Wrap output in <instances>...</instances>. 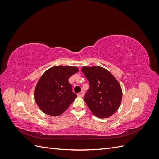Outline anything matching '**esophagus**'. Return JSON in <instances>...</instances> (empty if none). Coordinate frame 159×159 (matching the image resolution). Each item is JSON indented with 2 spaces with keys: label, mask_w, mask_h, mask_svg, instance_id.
I'll return each mask as SVG.
<instances>
[{
  "label": "esophagus",
  "mask_w": 159,
  "mask_h": 159,
  "mask_svg": "<svg viewBox=\"0 0 159 159\" xmlns=\"http://www.w3.org/2000/svg\"><path fill=\"white\" fill-rule=\"evenodd\" d=\"M84 95V91H81L80 93H79L78 94V97H83Z\"/></svg>",
  "instance_id": "obj_1"
}]
</instances>
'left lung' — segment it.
Listing matches in <instances>:
<instances>
[{
	"label": "left lung",
	"instance_id": "8db88e82",
	"mask_svg": "<svg viewBox=\"0 0 159 159\" xmlns=\"http://www.w3.org/2000/svg\"><path fill=\"white\" fill-rule=\"evenodd\" d=\"M81 71L90 85L84 100L91 113L102 119L111 117L118 110L122 100V89L118 81L100 66L83 67Z\"/></svg>",
	"mask_w": 159,
	"mask_h": 159
}]
</instances>
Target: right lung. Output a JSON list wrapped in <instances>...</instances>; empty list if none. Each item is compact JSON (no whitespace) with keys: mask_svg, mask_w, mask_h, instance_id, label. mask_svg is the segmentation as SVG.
<instances>
[{"mask_svg":"<svg viewBox=\"0 0 159 159\" xmlns=\"http://www.w3.org/2000/svg\"><path fill=\"white\" fill-rule=\"evenodd\" d=\"M79 71L75 66H57L46 70L38 80L34 99L43 113L59 116L77 98L68 80Z\"/></svg>","mask_w":159,"mask_h":159,"instance_id":"right-lung-1","label":"right lung"}]
</instances>
